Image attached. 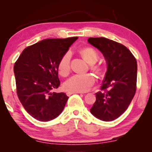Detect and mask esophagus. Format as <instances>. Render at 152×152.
<instances>
[{
  "instance_id": "1",
  "label": "esophagus",
  "mask_w": 152,
  "mask_h": 152,
  "mask_svg": "<svg viewBox=\"0 0 152 152\" xmlns=\"http://www.w3.org/2000/svg\"><path fill=\"white\" fill-rule=\"evenodd\" d=\"M75 93H81V92H68L66 93V94L68 95V96H70L71 94H75Z\"/></svg>"
}]
</instances>
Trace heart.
<instances>
[{
  "label": "heart",
  "instance_id": "b5f03b06",
  "mask_svg": "<svg viewBox=\"0 0 152 152\" xmlns=\"http://www.w3.org/2000/svg\"><path fill=\"white\" fill-rule=\"evenodd\" d=\"M80 54L87 62L92 64V70L96 73L102 72V68L99 65H94L99 59V54L94 49L85 48L80 50ZM72 53L68 51L59 61L58 68L61 76H66L70 71V61ZM95 82L94 77L91 74H75L67 80L64 84V88L69 92H86Z\"/></svg>",
  "mask_w": 152,
  "mask_h": 152
}]
</instances>
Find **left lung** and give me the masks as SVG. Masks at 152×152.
<instances>
[{
  "label": "left lung",
  "instance_id": "1",
  "mask_svg": "<svg viewBox=\"0 0 152 152\" xmlns=\"http://www.w3.org/2000/svg\"><path fill=\"white\" fill-rule=\"evenodd\" d=\"M88 42L99 49L107 62V71L91 109L94 117L111 121L130 104L137 88V61L125 45L104 37H90Z\"/></svg>",
  "mask_w": 152,
  "mask_h": 152
}]
</instances>
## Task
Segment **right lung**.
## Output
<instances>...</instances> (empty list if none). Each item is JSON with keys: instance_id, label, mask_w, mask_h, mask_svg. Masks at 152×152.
<instances>
[{"instance_id": "right-lung-1", "label": "right lung", "mask_w": 152, "mask_h": 152, "mask_svg": "<svg viewBox=\"0 0 152 152\" xmlns=\"http://www.w3.org/2000/svg\"><path fill=\"white\" fill-rule=\"evenodd\" d=\"M78 37L46 39L28 46L14 65L17 93L24 109L35 119L49 121L61 114L68 96L52 92L60 84L58 63Z\"/></svg>"}]
</instances>
